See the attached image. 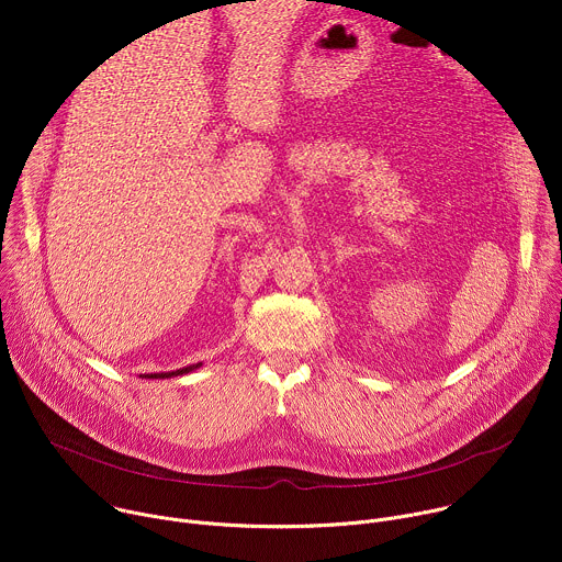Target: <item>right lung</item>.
Returning <instances> with one entry per match:
<instances>
[{
    "label": "right lung",
    "mask_w": 562,
    "mask_h": 562,
    "mask_svg": "<svg viewBox=\"0 0 562 562\" xmlns=\"http://www.w3.org/2000/svg\"><path fill=\"white\" fill-rule=\"evenodd\" d=\"M202 367V362H198V364H189V367H182V369H176V371H162V373H144V375H139V378H146V380H165V378H178V375H187V373H191V371H195V369H200Z\"/></svg>",
    "instance_id": "obj_1"
}]
</instances>
